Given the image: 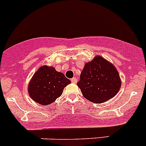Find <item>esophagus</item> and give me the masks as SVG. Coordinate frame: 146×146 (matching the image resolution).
I'll return each instance as SVG.
<instances>
[{
	"label": "esophagus",
	"instance_id": "1",
	"mask_svg": "<svg viewBox=\"0 0 146 146\" xmlns=\"http://www.w3.org/2000/svg\"><path fill=\"white\" fill-rule=\"evenodd\" d=\"M71 82H73V83H77V80L76 77H73V78H72L71 79Z\"/></svg>",
	"mask_w": 146,
	"mask_h": 146
}]
</instances>
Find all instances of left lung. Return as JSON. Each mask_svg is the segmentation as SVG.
I'll list each match as a JSON object with an SVG mask.
<instances>
[{
    "label": "left lung",
    "instance_id": "left-lung-1",
    "mask_svg": "<svg viewBox=\"0 0 146 146\" xmlns=\"http://www.w3.org/2000/svg\"><path fill=\"white\" fill-rule=\"evenodd\" d=\"M121 85L115 67L101 56H96L85 65L77 82L83 96L97 104L115 96Z\"/></svg>",
    "mask_w": 146,
    "mask_h": 146
}]
</instances>
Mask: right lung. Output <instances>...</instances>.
I'll use <instances>...</instances> for the list:
<instances>
[{
    "instance_id": "add662e5",
    "label": "right lung",
    "mask_w": 146,
    "mask_h": 146,
    "mask_svg": "<svg viewBox=\"0 0 146 146\" xmlns=\"http://www.w3.org/2000/svg\"><path fill=\"white\" fill-rule=\"evenodd\" d=\"M71 82L53 67L44 66L33 75L28 86L30 96L42 105L50 104L61 96L64 88Z\"/></svg>"
}]
</instances>
